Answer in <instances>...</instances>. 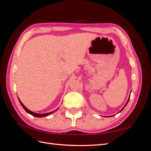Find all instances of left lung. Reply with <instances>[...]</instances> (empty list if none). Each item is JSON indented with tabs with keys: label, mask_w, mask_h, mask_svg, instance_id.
<instances>
[{
	"label": "left lung",
	"mask_w": 151,
	"mask_h": 151,
	"mask_svg": "<svg viewBox=\"0 0 151 151\" xmlns=\"http://www.w3.org/2000/svg\"><path fill=\"white\" fill-rule=\"evenodd\" d=\"M129 99H130V97H129V99H128V101H127V103H126V104H125V106H124V107H123V108H122V109H121V110H120V111H119V113H120V112H121V111H122V110H123V108H125V106H126V105H127V103H128V102H129Z\"/></svg>",
	"instance_id": "8db88e82"
}]
</instances>
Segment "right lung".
Returning a JSON list of instances; mask_svg holds the SVG:
<instances>
[{"label":"right lung","mask_w":151,"mask_h":151,"mask_svg":"<svg viewBox=\"0 0 151 151\" xmlns=\"http://www.w3.org/2000/svg\"><path fill=\"white\" fill-rule=\"evenodd\" d=\"M18 99H19V98H18ZM19 102H20V103H21V106H22V108H23L24 109V110H25L27 113H28L29 114H30V115H33V116H36V117H44V116H48V115H51L52 113H53V111L50 112V113H44V114H38V113H34V112H33V111H31L30 110H29V109H28V108H26L24 106V104H22V102L20 101L19 99Z\"/></svg>","instance_id":"add662e5"}]
</instances>
